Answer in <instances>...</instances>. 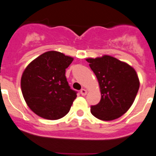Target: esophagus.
Segmentation results:
<instances>
[{
  "label": "esophagus",
  "mask_w": 156,
  "mask_h": 156,
  "mask_svg": "<svg viewBox=\"0 0 156 156\" xmlns=\"http://www.w3.org/2000/svg\"><path fill=\"white\" fill-rule=\"evenodd\" d=\"M80 93L82 96H86V94H87V91H86V90H85V89H82L80 91Z\"/></svg>",
  "instance_id": "1"
}]
</instances>
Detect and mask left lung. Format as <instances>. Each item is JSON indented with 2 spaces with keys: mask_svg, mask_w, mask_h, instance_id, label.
I'll return each instance as SVG.
<instances>
[{
  "mask_svg": "<svg viewBox=\"0 0 156 156\" xmlns=\"http://www.w3.org/2000/svg\"><path fill=\"white\" fill-rule=\"evenodd\" d=\"M100 86V102L90 112L101 120H112L125 114L132 106L140 88L134 68L109 55L86 58Z\"/></svg>",
  "mask_w": 156,
  "mask_h": 156,
  "instance_id": "8db88e82",
  "label": "left lung"
}]
</instances>
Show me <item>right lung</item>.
Segmentation results:
<instances>
[{
    "label": "right lung",
    "mask_w": 156,
    "mask_h": 156,
    "mask_svg": "<svg viewBox=\"0 0 156 156\" xmlns=\"http://www.w3.org/2000/svg\"><path fill=\"white\" fill-rule=\"evenodd\" d=\"M74 58L51 51L30 62L21 77L22 94L27 106L36 115L58 120L67 114L77 92L66 80V69Z\"/></svg>",
    "instance_id": "1"
}]
</instances>
